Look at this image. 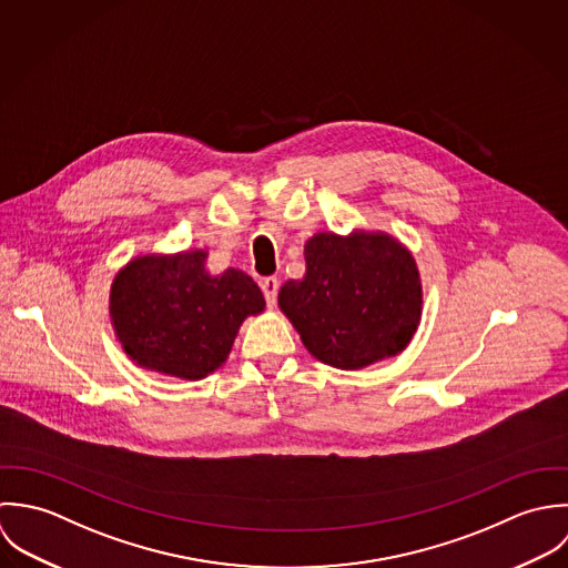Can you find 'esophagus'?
<instances>
[{
	"instance_id": "esophagus-1",
	"label": "esophagus",
	"mask_w": 568,
	"mask_h": 568,
	"mask_svg": "<svg viewBox=\"0 0 568 568\" xmlns=\"http://www.w3.org/2000/svg\"><path fill=\"white\" fill-rule=\"evenodd\" d=\"M261 290H263V294H265L267 305H274V303H276V294H278V278H274V276L263 278V281H261Z\"/></svg>"
}]
</instances>
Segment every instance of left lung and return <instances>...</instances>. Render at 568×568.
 <instances>
[{"label":"left lung","mask_w":568,"mask_h":568,"mask_svg":"<svg viewBox=\"0 0 568 568\" xmlns=\"http://www.w3.org/2000/svg\"><path fill=\"white\" fill-rule=\"evenodd\" d=\"M278 307L305 348L342 371L399 355L417 332L424 287L413 252L384 230L316 232L305 276L287 281Z\"/></svg>","instance_id":"1"}]
</instances>
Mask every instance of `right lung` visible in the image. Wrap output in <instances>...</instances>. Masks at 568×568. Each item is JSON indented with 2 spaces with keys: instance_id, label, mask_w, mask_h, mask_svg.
I'll list each match as a JSON object with an SVG mask.
<instances>
[{
  "instance_id": "obj_1",
  "label": "right lung",
  "mask_w": 568,
  "mask_h": 568,
  "mask_svg": "<svg viewBox=\"0 0 568 568\" xmlns=\"http://www.w3.org/2000/svg\"><path fill=\"white\" fill-rule=\"evenodd\" d=\"M209 250L146 252L115 272L110 321L126 357L144 371L197 382L226 364L245 318L265 310L239 267L206 270Z\"/></svg>"
}]
</instances>
